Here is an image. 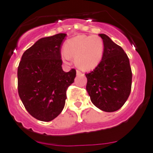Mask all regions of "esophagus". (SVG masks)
I'll use <instances>...</instances> for the list:
<instances>
[{
    "mask_svg": "<svg viewBox=\"0 0 153 153\" xmlns=\"http://www.w3.org/2000/svg\"><path fill=\"white\" fill-rule=\"evenodd\" d=\"M76 74H77V75H81L82 73H81V72H80L79 70H77L76 71Z\"/></svg>",
    "mask_w": 153,
    "mask_h": 153,
    "instance_id": "esophagus-1",
    "label": "esophagus"
}]
</instances>
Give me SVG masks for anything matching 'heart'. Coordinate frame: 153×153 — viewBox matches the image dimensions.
I'll return each instance as SVG.
<instances>
[{"label": "heart", "mask_w": 153, "mask_h": 153, "mask_svg": "<svg viewBox=\"0 0 153 153\" xmlns=\"http://www.w3.org/2000/svg\"><path fill=\"white\" fill-rule=\"evenodd\" d=\"M62 54L64 61H69V57L75 58L78 68L84 71L94 69L101 62L104 51L103 40L98 35H81L69 40L64 46Z\"/></svg>", "instance_id": "b5f03b06"}]
</instances>
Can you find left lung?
Wrapping results in <instances>:
<instances>
[{"instance_id":"1","label":"left lung","mask_w":153,"mask_h":153,"mask_svg":"<svg viewBox=\"0 0 153 153\" xmlns=\"http://www.w3.org/2000/svg\"><path fill=\"white\" fill-rule=\"evenodd\" d=\"M104 45L103 58L92 71L86 73V91L91 101L104 112H115L125 104L132 87V70L124 49L105 34H99Z\"/></svg>"}]
</instances>
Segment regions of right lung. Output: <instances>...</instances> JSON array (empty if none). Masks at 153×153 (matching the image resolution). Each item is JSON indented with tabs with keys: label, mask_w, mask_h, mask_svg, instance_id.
Returning <instances> with one entry per match:
<instances>
[{
	"label": "right lung",
	"mask_w": 153,
	"mask_h": 153,
	"mask_svg": "<svg viewBox=\"0 0 153 153\" xmlns=\"http://www.w3.org/2000/svg\"><path fill=\"white\" fill-rule=\"evenodd\" d=\"M67 34L38 40L24 52L18 68V90L27 112L36 119L50 121L64 109L67 90L76 70L62 69L61 49Z\"/></svg>",
	"instance_id": "1"
}]
</instances>
